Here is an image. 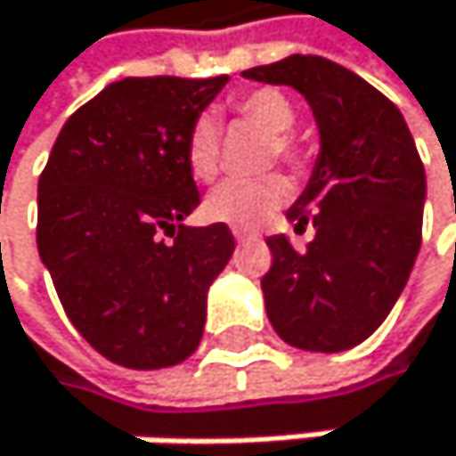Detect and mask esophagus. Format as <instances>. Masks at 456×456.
I'll return each instance as SVG.
<instances>
[{
  "instance_id": "esophagus-1",
  "label": "esophagus",
  "mask_w": 456,
  "mask_h": 456,
  "mask_svg": "<svg viewBox=\"0 0 456 456\" xmlns=\"http://www.w3.org/2000/svg\"><path fill=\"white\" fill-rule=\"evenodd\" d=\"M232 235H235L238 243H248V240H256V238H259L256 232H246V230H235Z\"/></svg>"
}]
</instances>
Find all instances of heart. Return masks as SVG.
Returning <instances> with one entry per match:
<instances>
[{"mask_svg":"<svg viewBox=\"0 0 456 456\" xmlns=\"http://www.w3.org/2000/svg\"><path fill=\"white\" fill-rule=\"evenodd\" d=\"M235 117L251 122V126L271 134L268 159H279L284 164L301 167L304 155L297 142L289 136L295 126L292 103L271 86H259L230 103ZM221 164V139L210 117H197L185 134V167L191 177L200 183H210L218 175ZM289 200V183L281 175L265 177H235L221 183L205 202V216L218 224H230L235 230H254L265 218H271Z\"/></svg>","mask_w":456,"mask_h":456,"instance_id":"1","label":"heart"}]
</instances>
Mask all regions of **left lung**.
I'll return each instance as SVG.
<instances>
[{
  "instance_id": "1",
  "label": "left lung",
  "mask_w": 456,
  "mask_h": 456,
  "mask_svg": "<svg viewBox=\"0 0 456 456\" xmlns=\"http://www.w3.org/2000/svg\"><path fill=\"white\" fill-rule=\"evenodd\" d=\"M243 76L297 90L320 131L312 177L287 210L297 232L314 226V240L295 251L287 235L268 238V320L292 347L350 350L388 317L421 246L427 177L416 142L383 93L325 57L292 54Z\"/></svg>"
}]
</instances>
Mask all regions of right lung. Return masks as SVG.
<instances>
[{"instance_id": "add662e5", "label": "right lung", "mask_w": 456, "mask_h": 456, "mask_svg": "<svg viewBox=\"0 0 456 456\" xmlns=\"http://www.w3.org/2000/svg\"><path fill=\"white\" fill-rule=\"evenodd\" d=\"M226 81L109 84L70 114L37 180V251L65 314L128 370L175 366L200 347L208 289L235 251L226 224H183L200 208L185 134Z\"/></svg>"}]
</instances>
